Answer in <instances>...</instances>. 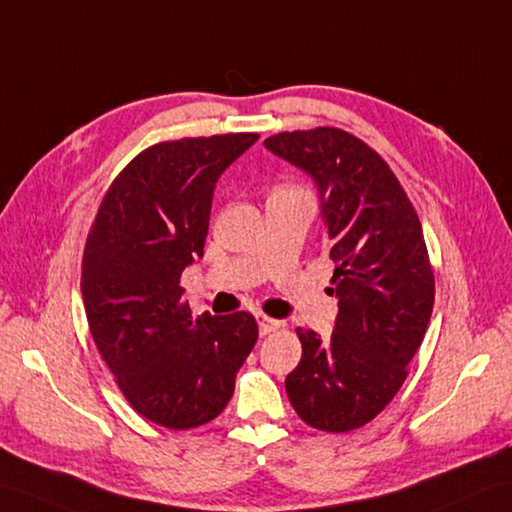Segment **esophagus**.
<instances>
[{
  "label": "esophagus",
  "instance_id": "34e87169",
  "mask_svg": "<svg viewBox=\"0 0 512 512\" xmlns=\"http://www.w3.org/2000/svg\"><path fill=\"white\" fill-rule=\"evenodd\" d=\"M255 318H257V325H259V334L261 336H268V334H272V331H277V329L283 327L281 320L270 318L266 314H257Z\"/></svg>",
  "mask_w": 512,
  "mask_h": 512
}]
</instances>
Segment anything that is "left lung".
I'll return each mask as SVG.
<instances>
[{"label": "left lung", "instance_id": "left-lung-1", "mask_svg": "<svg viewBox=\"0 0 512 512\" xmlns=\"http://www.w3.org/2000/svg\"><path fill=\"white\" fill-rule=\"evenodd\" d=\"M320 192L336 327L296 329L303 355L285 377L292 408L323 432L373 421L408 377L434 307V272L417 211L388 163L347 130L318 126L264 141Z\"/></svg>", "mask_w": 512, "mask_h": 512}]
</instances>
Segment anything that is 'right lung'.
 I'll list each match as a JSON object with an SVG mask.
<instances>
[{
    "mask_svg": "<svg viewBox=\"0 0 512 512\" xmlns=\"http://www.w3.org/2000/svg\"><path fill=\"white\" fill-rule=\"evenodd\" d=\"M257 139L185 137L139 152L87 237L80 290L95 347L130 406L170 430L218 417L257 342L253 314L194 318L181 288L205 248L213 187Z\"/></svg>",
    "mask_w": 512,
    "mask_h": 512,
    "instance_id": "right-lung-1",
    "label": "right lung"
}]
</instances>
